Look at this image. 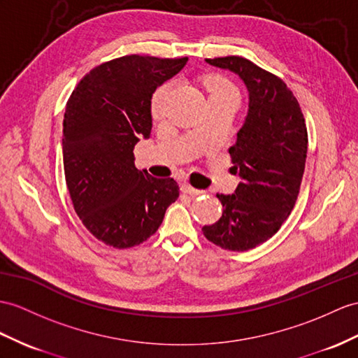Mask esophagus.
<instances>
[{
    "mask_svg": "<svg viewBox=\"0 0 358 358\" xmlns=\"http://www.w3.org/2000/svg\"><path fill=\"white\" fill-rule=\"evenodd\" d=\"M180 189H182V193L189 194V196H200V194H203L202 189L193 188V187L188 185V184H182V185H180Z\"/></svg>",
    "mask_w": 358,
    "mask_h": 358,
    "instance_id": "34e87169",
    "label": "esophagus"
}]
</instances>
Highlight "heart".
<instances>
[{
  "label": "heart",
  "mask_w": 358,
  "mask_h": 358,
  "mask_svg": "<svg viewBox=\"0 0 358 358\" xmlns=\"http://www.w3.org/2000/svg\"><path fill=\"white\" fill-rule=\"evenodd\" d=\"M171 90V83H164L161 85L158 90L155 91L153 97H152V115L153 118H162L164 117V106H165V100L169 97V92ZM208 90L214 94H223V92H232L235 94V90L232 88V85L229 82H226L222 77H211L208 80Z\"/></svg>",
  "instance_id": "b5f03b06"
}]
</instances>
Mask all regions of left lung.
<instances>
[{
	"label": "left lung",
	"mask_w": 358,
	"mask_h": 358,
	"mask_svg": "<svg viewBox=\"0 0 358 358\" xmlns=\"http://www.w3.org/2000/svg\"><path fill=\"white\" fill-rule=\"evenodd\" d=\"M206 62L237 74L249 92L248 117L229 149L232 171L241 182L234 194H217L223 214L202 228L214 245L243 252L272 238L290 215L307 159V126L280 77L240 56Z\"/></svg>",
	"instance_id": "1"
}]
</instances>
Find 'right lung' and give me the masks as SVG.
Returning a JSON list of instances; mask_svg holds the SVG:
<instances>
[{"mask_svg":"<svg viewBox=\"0 0 358 358\" xmlns=\"http://www.w3.org/2000/svg\"><path fill=\"white\" fill-rule=\"evenodd\" d=\"M188 57L130 55L86 74L68 99L64 118L66 187L85 228L104 245H141L179 197L178 182L135 167L134 149L152 135V95Z\"/></svg>","mask_w":358,"mask_h":358,"instance_id":"obj_1","label":"right lung"}]
</instances>
